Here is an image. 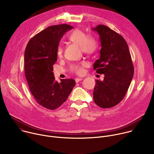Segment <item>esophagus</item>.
Segmentation results:
<instances>
[{
	"mask_svg": "<svg viewBox=\"0 0 154 154\" xmlns=\"http://www.w3.org/2000/svg\"><path fill=\"white\" fill-rule=\"evenodd\" d=\"M83 80L82 78H76V79H75V81L76 83H78V82H79L80 81H81V80Z\"/></svg>",
	"mask_w": 154,
	"mask_h": 154,
	"instance_id": "obj_1",
	"label": "esophagus"
}]
</instances>
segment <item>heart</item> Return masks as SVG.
<instances>
[{
    "mask_svg": "<svg viewBox=\"0 0 154 154\" xmlns=\"http://www.w3.org/2000/svg\"><path fill=\"white\" fill-rule=\"evenodd\" d=\"M69 39L74 45L80 46L82 51L87 54L91 55L94 54L98 48L99 43L97 40L92 36H88L83 31L76 29L74 30L69 36ZM63 54V49L61 46H59L57 48V54L58 57H61ZM86 66V63L82 61L79 64H74L71 67L72 72L78 75H82L84 73V68Z\"/></svg>",
    "mask_w": 154,
    "mask_h": 154,
    "instance_id": "obj_1",
    "label": "heart"
}]
</instances>
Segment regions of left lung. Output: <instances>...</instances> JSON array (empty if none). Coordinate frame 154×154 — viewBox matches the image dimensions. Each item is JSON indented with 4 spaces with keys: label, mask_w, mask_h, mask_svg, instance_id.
I'll use <instances>...</instances> for the list:
<instances>
[{
    "label": "left lung",
    "mask_w": 154,
    "mask_h": 154,
    "mask_svg": "<svg viewBox=\"0 0 154 154\" xmlns=\"http://www.w3.org/2000/svg\"><path fill=\"white\" fill-rule=\"evenodd\" d=\"M92 30L99 33L102 47L93 68L104 74L103 81L96 80L93 99L99 106L111 108L126 94L134 76V65L127 44L121 35L103 25Z\"/></svg>",
    "instance_id": "left-lung-1"
}]
</instances>
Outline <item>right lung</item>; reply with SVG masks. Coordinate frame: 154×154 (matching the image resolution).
I'll return each mask as SVG.
<instances>
[{"label":"right lung","instance_id":"obj_1","mask_svg":"<svg viewBox=\"0 0 154 154\" xmlns=\"http://www.w3.org/2000/svg\"><path fill=\"white\" fill-rule=\"evenodd\" d=\"M72 28L67 24L49 27L31 38L25 50L24 71L30 90L40 105L49 109L66 100L75 85L71 79L58 83L52 72L60 41Z\"/></svg>","mask_w":154,"mask_h":154}]
</instances>
